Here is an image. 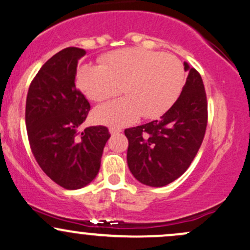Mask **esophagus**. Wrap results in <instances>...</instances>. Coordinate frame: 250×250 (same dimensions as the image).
<instances>
[{
	"mask_svg": "<svg viewBox=\"0 0 250 250\" xmlns=\"http://www.w3.org/2000/svg\"><path fill=\"white\" fill-rule=\"evenodd\" d=\"M109 131H110L111 135H116V134H120L122 129L121 128H117V127H110L109 128Z\"/></svg>",
	"mask_w": 250,
	"mask_h": 250,
	"instance_id": "34e87169",
	"label": "esophagus"
}]
</instances>
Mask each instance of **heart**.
<instances>
[{
  "instance_id": "b5f03b06",
  "label": "heart",
  "mask_w": 250,
  "mask_h": 250,
  "mask_svg": "<svg viewBox=\"0 0 250 250\" xmlns=\"http://www.w3.org/2000/svg\"><path fill=\"white\" fill-rule=\"evenodd\" d=\"M78 84L89 100L102 102L125 92V97L95 109L98 122L125 125L142 116L154 119L177 100L184 68L173 54L144 48H125L105 54L100 66L79 67Z\"/></svg>"
}]
</instances>
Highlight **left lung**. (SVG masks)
<instances>
[{
    "mask_svg": "<svg viewBox=\"0 0 250 250\" xmlns=\"http://www.w3.org/2000/svg\"><path fill=\"white\" fill-rule=\"evenodd\" d=\"M188 75L175 103L160 120L125 130L127 161L140 183L161 188L174 182L193 161L208 125V102L198 71L186 62Z\"/></svg>",
    "mask_w": 250,
    "mask_h": 250,
    "instance_id": "left-lung-1",
    "label": "left lung"
}]
</instances>
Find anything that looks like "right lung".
I'll list each match as a JSON object with an SVG mask.
<instances>
[{
    "instance_id": "1",
    "label": "right lung",
    "mask_w": 250,
    "mask_h": 250,
    "mask_svg": "<svg viewBox=\"0 0 250 250\" xmlns=\"http://www.w3.org/2000/svg\"><path fill=\"white\" fill-rule=\"evenodd\" d=\"M83 48L67 47L49 58L29 85L26 128L35 160L46 175L67 190L95 179L103 148L110 138L104 125L79 131L90 104L77 89L78 60Z\"/></svg>"
}]
</instances>
